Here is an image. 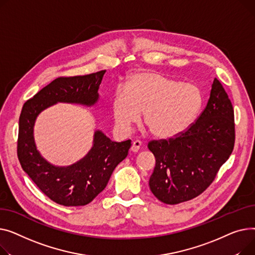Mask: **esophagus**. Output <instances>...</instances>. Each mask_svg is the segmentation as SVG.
<instances>
[{
  "label": "esophagus",
  "mask_w": 255,
  "mask_h": 255,
  "mask_svg": "<svg viewBox=\"0 0 255 255\" xmlns=\"http://www.w3.org/2000/svg\"><path fill=\"white\" fill-rule=\"evenodd\" d=\"M141 145H142V142H141L140 140H134V141L132 142L130 150H131L132 152H138L140 147H141Z\"/></svg>",
  "instance_id": "esophagus-1"
}]
</instances>
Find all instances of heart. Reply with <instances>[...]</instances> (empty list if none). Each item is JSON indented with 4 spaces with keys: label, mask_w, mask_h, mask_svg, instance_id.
Returning <instances> with one entry per match:
<instances>
[{
    "label": "heart",
    "mask_w": 255,
    "mask_h": 255,
    "mask_svg": "<svg viewBox=\"0 0 255 255\" xmlns=\"http://www.w3.org/2000/svg\"><path fill=\"white\" fill-rule=\"evenodd\" d=\"M203 105L200 88L179 82L164 75L138 72L119 87L112 101L115 124L128 133L143 111V122L149 131L159 138H171L186 129Z\"/></svg>",
    "instance_id": "heart-1"
}]
</instances>
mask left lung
I'll list each match as a JSON object with an SVG mask.
<instances>
[{"mask_svg": "<svg viewBox=\"0 0 255 255\" xmlns=\"http://www.w3.org/2000/svg\"><path fill=\"white\" fill-rule=\"evenodd\" d=\"M235 138L233 105L215 78L207 106L196 122L173 138L148 143L156 161L149 179L150 190L168 205L197 198L229 159Z\"/></svg>", "mask_w": 255, "mask_h": 255, "instance_id": "obj_1", "label": "left lung"}]
</instances>
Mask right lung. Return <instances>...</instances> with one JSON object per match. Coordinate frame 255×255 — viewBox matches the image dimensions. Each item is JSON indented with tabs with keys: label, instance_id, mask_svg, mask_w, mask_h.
Wrapping results in <instances>:
<instances>
[{
	"label": "right lung",
	"instance_id": "add662e5",
	"mask_svg": "<svg viewBox=\"0 0 255 255\" xmlns=\"http://www.w3.org/2000/svg\"><path fill=\"white\" fill-rule=\"evenodd\" d=\"M105 72L58 77L27 100L22 107L17 139L19 162L38 188L56 204L74 207L91 203L106 187L114 169L127 157L130 148V140L113 142L97 130L91 151L66 168L52 166L36 148L33 128L38 114L57 102L92 106L99 99L98 91Z\"/></svg>",
	"mask_w": 255,
	"mask_h": 255
}]
</instances>
